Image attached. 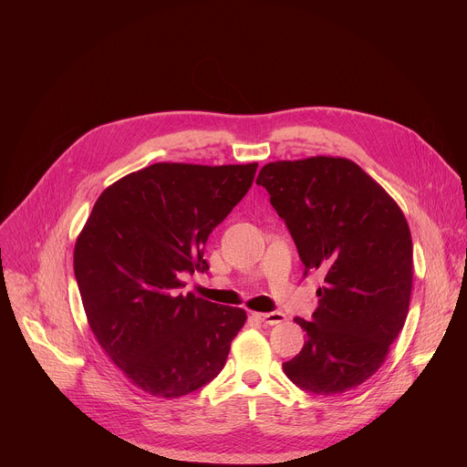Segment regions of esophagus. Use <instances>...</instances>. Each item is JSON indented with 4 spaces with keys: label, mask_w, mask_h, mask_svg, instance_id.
<instances>
[{
    "label": "esophagus",
    "mask_w": 467,
    "mask_h": 467,
    "mask_svg": "<svg viewBox=\"0 0 467 467\" xmlns=\"http://www.w3.org/2000/svg\"><path fill=\"white\" fill-rule=\"evenodd\" d=\"M254 317L264 323V325H277L281 321H285V314L283 312H265V314H254Z\"/></svg>",
    "instance_id": "1"
}]
</instances>
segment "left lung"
I'll list each match as a JSON object with an SVG mask.
<instances>
[{
  "instance_id": "left-lung-1",
  "label": "left lung",
  "mask_w": 467,
  "mask_h": 467,
  "mask_svg": "<svg viewBox=\"0 0 467 467\" xmlns=\"http://www.w3.org/2000/svg\"><path fill=\"white\" fill-rule=\"evenodd\" d=\"M256 184L268 190L285 220L303 275H325L312 317H296L306 342L283 369L316 395L353 389L382 366L405 325L412 292L409 223L393 199L348 159L270 162Z\"/></svg>"
}]
</instances>
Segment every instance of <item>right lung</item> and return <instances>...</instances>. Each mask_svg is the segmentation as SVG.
Segmentation results:
<instances>
[{"mask_svg":"<svg viewBox=\"0 0 467 467\" xmlns=\"http://www.w3.org/2000/svg\"><path fill=\"white\" fill-rule=\"evenodd\" d=\"M258 164L159 162L109 186L78 238L74 272L94 337L125 377L166 399L223 369L245 312L179 292L207 274L205 244Z\"/></svg>","mask_w":467,"mask_h":467,"instance_id":"right-lung-1","label":"right lung"}]
</instances>
